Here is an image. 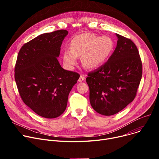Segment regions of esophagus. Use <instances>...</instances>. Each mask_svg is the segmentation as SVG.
<instances>
[{"instance_id":"1","label":"esophagus","mask_w":159,"mask_h":159,"mask_svg":"<svg viewBox=\"0 0 159 159\" xmlns=\"http://www.w3.org/2000/svg\"><path fill=\"white\" fill-rule=\"evenodd\" d=\"M84 79H85V77H84V75H81L80 76V77H79V82H83V81L84 80Z\"/></svg>"}]
</instances>
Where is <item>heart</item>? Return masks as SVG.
<instances>
[{"label": "heart", "instance_id": "b5f03b06", "mask_svg": "<svg viewBox=\"0 0 159 159\" xmlns=\"http://www.w3.org/2000/svg\"><path fill=\"white\" fill-rule=\"evenodd\" d=\"M70 49L63 53L64 65L70 69L77 64V57H82V63L88 69H95L102 65L110 57L113 49V42L107 36L99 37L84 33L75 37L71 42Z\"/></svg>", "mask_w": 159, "mask_h": 159}]
</instances>
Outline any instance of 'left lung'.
Returning <instances> with one entry per match:
<instances>
[{
    "label": "left lung",
    "instance_id": "left-lung-1",
    "mask_svg": "<svg viewBox=\"0 0 159 159\" xmlns=\"http://www.w3.org/2000/svg\"><path fill=\"white\" fill-rule=\"evenodd\" d=\"M116 36L118 40L113 54L86 78L91 106L106 116L117 113L134 100L143 75L135 44L122 35Z\"/></svg>",
    "mask_w": 159,
    "mask_h": 159
}]
</instances>
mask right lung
<instances>
[{
    "instance_id": "add662e5",
    "label": "right lung",
    "mask_w": 159,
    "mask_h": 159,
    "mask_svg": "<svg viewBox=\"0 0 159 159\" xmlns=\"http://www.w3.org/2000/svg\"><path fill=\"white\" fill-rule=\"evenodd\" d=\"M68 34L65 30L41 34L21 48L16 59L15 79L21 98L44 118L64 112L70 91L80 77L63 69L57 60Z\"/></svg>"
}]
</instances>
